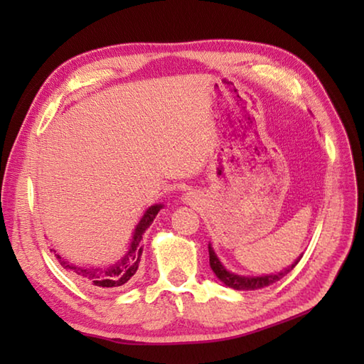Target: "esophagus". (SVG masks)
Masks as SVG:
<instances>
[{
	"mask_svg": "<svg viewBox=\"0 0 364 364\" xmlns=\"http://www.w3.org/2000/svg\"><path fill=\"white\" fill-rule=\"evenodd\" d=\"M188 200H189V198H188Z\"/></svg>",
	"mask_w": 364,
	"mask_h": 364,
	"instance_id": "obj_1",
	"label": "esophagus"
}]
</instances>
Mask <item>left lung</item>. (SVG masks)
<instances>
[{
  "label": "left lung",
  "mask_w": 364,
  "mask_h": 364,
  "mask_svg": "<svg viewBox=\"0 0 364 364\" xmlns=\"http://www.w3.org/2000/svg\"><path fill=\"white\" fill-rule=\"evenodd\" d=\"M208 252H210V266L213 269V272L219 277V280L225 283L227 286L237 291H253V289H261V288H266V286H270L277 283L278 280H282L284 275H288L291 270L297 266V262L300 261V258L294 262L292 266H289L288 269H284L283 272H278V274H272V275H262V277H241V275H236V274H231L228 270L220 264L219 258L215 257L214 250L211 249V245L208 244Z\"/></svg>",
  "instance_id": "left-lung-1"
}]
</instances>
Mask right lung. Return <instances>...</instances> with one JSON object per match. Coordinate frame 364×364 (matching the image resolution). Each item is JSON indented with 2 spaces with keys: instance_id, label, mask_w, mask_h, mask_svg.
<instances>
[{
  "instance_id": "right-lung-1",
  "label": "right lung",
  "mask_w": 364,
  "mask_h": 364,
  "mask_svg": "<svg viewBox=\"0 0 364 364\" xmlns=\"http://www.w3.org/2000/svg\"><path fill=\"white\" fill-rule=\"evenodd\" d=\"M161 205H154L146 210L144 218L139 222V225L134 230V237L133 242L129 245L128 253L123 257L117 264L105 269H95V267H82V266H75L70 262L60 258L59 255L54 252V257H56L60 262V266L64 269L70 270V272L78 278V280L90 286V288H100V289H119V288H127L134 280V275L141 264L142 252H144V244H142V236L145 230L151 225V222L156 218V214L161 210Z\"/></svg>"
}]
</instances>
